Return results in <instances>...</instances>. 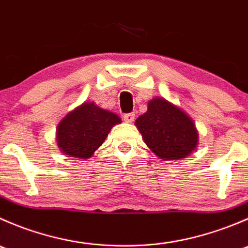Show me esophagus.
<instances>
[{"mask_svg": "<svg viewBox=\"0 0 248 248\" xmlns=\"http://www.w3.org/2000/svg\"><path fill=\"white\" fill-rule=\"evenodd\" d=\"M134 119H136V114L134 112H127V114L124 115V120L126 122H133Z\"/></svg>", "mask_w": 248, "mask_h": 248, "instance_id": "esophagus-1", "label": "esophagus"}]
</instances>
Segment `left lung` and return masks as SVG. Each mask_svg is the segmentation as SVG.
Wrapping results in <instances>:
<instances>
[{"label":"left lung","instance_id":"8db88e82","mask_svg":"<svg viewBox=\"0 0 248 248\" xmlns=\"http://www.w3.org/2000/svg\"><path fill=\"white\" fill-rule=\"evenodd\" d=\"M136 126L151 151L161 159L184 158L198 144V134L192 120L164 98L150 101L145 114Z\"/></svg>","mask_w":248,"mask_h":248}]
</instances>
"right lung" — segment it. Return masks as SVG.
Listing matches in <instances>:
<instances>
[{
  "instance_id": "add662e5",
  "label": "right lung",
  "mask_w": 248,
  "mask_h": 248,
  "mask_svg": "<svg viewBox=\"0 0 248 248\" xmlns=\"http://www.w3.org/2000/svg\"><path fill=\"white\" fill-rule=\"evenodd\" d=\"M120 122L116 114L94 103H84L60 122L57 145L69 157L90 158L103 144L110 129Z\"/></svg>"
}]
</instances>
